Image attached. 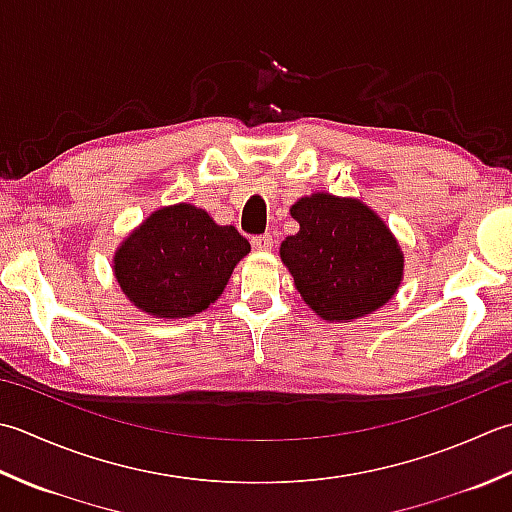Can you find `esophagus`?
Segmentation results:
<instances>
[{"instance_id": "34e87169", "label": "esophagus", "mask_w": 512, "mask_h": 512, "mask_svg": "<svg viewBox=\"0 0 512 512\" xmlns=\"http://www.w3.org/2000/svg\"><path fill=\"white\" fill-rule=\"evenodd\" d=\"M250 244H253V248H255V250H262V253H264V250H270V248H273V235H270V233H266V235H257V237L250 239Z\"/></svg>"}]
</instances>
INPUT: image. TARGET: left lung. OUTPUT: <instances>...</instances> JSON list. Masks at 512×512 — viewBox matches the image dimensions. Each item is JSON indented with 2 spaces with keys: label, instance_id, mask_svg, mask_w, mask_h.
<instances>
[{
  "label": "left lung",
  "instance_id": "8db88e82",
  "mask_svg": "<svg viewBox=\"0 0 512 512\" xmlns=\"http://www.w3.org/2000/svg\"><path fill=\"white\" fill-rule=\"evenodd\" d=\"M299 233L279 255L304 302L328 322L382 308L397 293L404 255L375 210L353 197L315 193L290 208Z\"/></svg>",
  "mask_w": 512,
  "mask_h": 512
}]
</instances>
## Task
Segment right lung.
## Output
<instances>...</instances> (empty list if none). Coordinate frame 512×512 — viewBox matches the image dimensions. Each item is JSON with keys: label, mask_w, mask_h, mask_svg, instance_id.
<instances>
[{"label": "right lung", "mask_w": 512, "mask_h": 512, "mask_svg": "<svg viewBox=\"0 0 512 512\" xmlns=\"http://www.w3.org/2000/svg\"><path fill=\"white\" fill-rule=\"evenodd\" d=\"M248 253V239L235 226L215 224L193 204H175L155 210L124 239L113 270L124 295L144 313L193 317L224 293Z\"/></svg>", "instance_id": "right-lung-1"}]
</instances>
